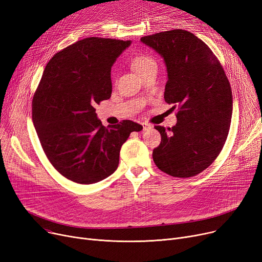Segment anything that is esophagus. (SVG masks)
Returning a JSON list of instances; mask_svg holds the SVG:
<instances>
[{
	"label": "esophagus",
	"mask_w": 262,
	"mask_h": 262,
	"mask_svg": "<svg viewBox=\"0 0 262 262\" xmlns=\"http://www.w3.org/2000/svg\"><path fill=\"white\" fill-rule=\"evenodd\" d=\"M142 127H143V130H148L152 128V126H150L148 123H142Z\"/></svg>",
	"instance_id": "esophagus-1"
}]
</instances>
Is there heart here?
I'll return each instance as SVG.
<instances>
[{"mask_svg": "<svg viewBox=\"0 0 262 262\" xmlns=\"http://www.w3.org/2000/svg\"><path fill=\"white\" fill-rule=\"evenodd\" d=\"M132 67L137 73L140 74L141 72L147 70L149 68L157 67V62L152 56H150V55L139 54L133 58Z\"/></svg>", "mask_w": 262, "mask_h": 262, "instance_id": "obj_1", "label": "heart"}]
</instances>
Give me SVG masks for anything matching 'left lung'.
I'll return each mask as SVG.
<instances>
[{
    "label": "left lung",
    "mask_w": 262,
    "mask_h": 262,
    "mask_svg": "<svg viewBox=\"0 0 262 262\" xmlns=\"http://www.w3.org/2000/svg\"><path fill=\"white\" fill-rule=\"evenodd\" d=\"M141 41L163 57L168 71L164 101L178 110L176 125L155 126L161 142L153 160L171 176H195L215 160L227 139L232 115L229 80L209 47L190 32L172 30Z\"/></svg>",
    "instance_id": "8db88e82"
}]
</instances>
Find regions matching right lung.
Segmentation results:
<instances>
[{
	"label": "right lung",
	"mask_w": 262,
	"mask_h": 262,
	"mask_svg": "<svg viewBox=\"0 0 262 262\" xmlns=\"http://www.w3.org/2000/svg\"><path fill=\"white\" fill-rule=\"evenodd\" d=\"M130 41L90 37L50 59L32 102L45 154L62 176L89 185L112 175L120 150L140 124L123 120L105 127L94 106L112 96V67Z\"/></svg>",
	"instance_id": "obj_1"
}]
</instances>
